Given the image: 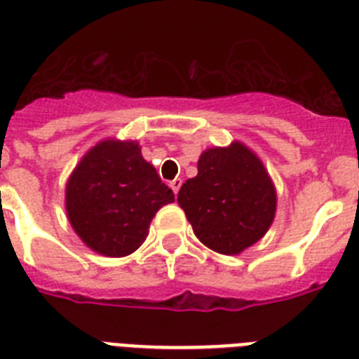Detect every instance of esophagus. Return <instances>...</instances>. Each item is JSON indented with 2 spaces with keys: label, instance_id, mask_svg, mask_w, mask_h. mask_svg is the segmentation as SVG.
Instances as JSON below:
<instances>
[{
  "label": "esophagus",
  "instance_id": "34e87169",
  "mask_svg": "<svg viewBox=\"0 0 359 359\" xmlns=\"http://www.w3.org/2000/svg\"><path fill=\"white\" fill-rule=\"evenodd\" d=\"M170 186H171V189H173V194L177 195V194H179L180 186H182V180H180V179H175V180H171V182H170Z\"/></svg>",
  "mask_w": 359,
  "mask_h": 359
}]
</instances>
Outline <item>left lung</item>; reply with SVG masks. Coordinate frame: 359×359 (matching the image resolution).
I'll list each match as a JSON object with an SVG mask.
<instances>
[{"label": "left lung", "instance_id": "8db88e82", "mask_svg": "<svg viewBox=\"0 0 359 359\" xmlns=\"http://www.w3.org/2000/svg\"><path fill=\"white\" fill-rule=\"evenodd\" d=\"M197 170L177 197L197 239L224 255H239L263 239L277 210L276 186L263 161L236 140L208 147Z\"/></svg>", "mask_w": 359, "mask_h": 359}]
</instances>
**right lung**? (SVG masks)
<instances>
[{"label":"right lung","instance_id":"1","mask_svg":"<svg viewBox=\"0 0 359 359\" xmlns=\"http://www.w3.org/2000/svg\"><path fill=\"white\" fill-rule=\"evenodd\" d=\"M173 201V191L144 161L137 140H100L65 184L72 230L105 257H126L140 248L155 213Z\"/></svg>","mask_w":359,"mask_h":359}]
</instances>
